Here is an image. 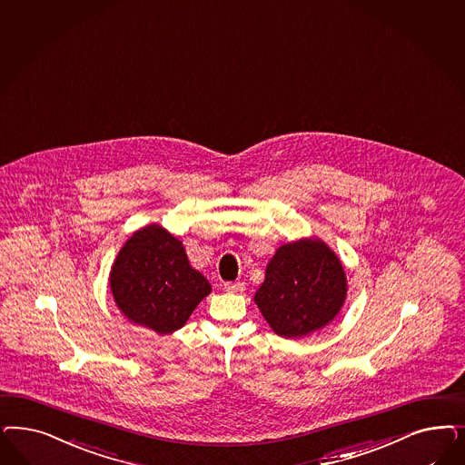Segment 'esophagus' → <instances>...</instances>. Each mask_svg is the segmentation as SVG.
I'll return each mask as SVG.
<instances>
[{
    "label": "esophagus",
    "instance_id": "34e87169",
    "mask_svg": "<svg viewBox=\"0 0 465 465\" xmlns=\"http://www.w3.org/2000/svg\"><path fill=\"white\" fill-rule=\"evenodd\" d=\"M224 289L227 292H241L244 289L242 282H225Z\"/></svg>",
    "mask_w": 465,
    "mask_h": 465
}]
</instances>
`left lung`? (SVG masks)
I'll use <instances>...</instances> for the list:
<instances>
[{
    "instance_id": "8db88e82",
    "label": "left lung",
    "mask_w": 465,
    "mask_h": 465,
    "mask_svg": "<svg viewBox=\"0 0 465 465\" xmlns=\"http://www.w3.org/2000/svg\"><path fill=\"white\" fill-rule=\"evenodd\" d=\"M347 298L342 262L325 241L302 238L277 248L255 292L260 313L284 339L327 327Z\"/></svg>"
}]
</instances>
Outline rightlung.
Listing matches in <instances>:
<instances>
[{"instance_id": "obj_1", "label": "right lung", "mask_w": 465, "mask_h": 465, "mask_svg": "<svg viewBox=\"0 0 465 465\" xmlns=\"http://www.w3.org/2000/svg\"><path fill=\"white\" fill-rule=\"evenodd\" d=\"M109 287L128 322L159 335L180 330L212 292L209 281L190 265L183 242L159 224L138 229L123 244Z\"/></svg>"}]
</instances>
